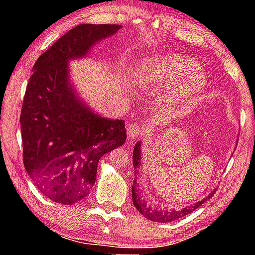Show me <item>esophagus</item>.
I'll list each match as a JSON object with an SVG mask.
<instances>
[{
  "label": "esophagus",
  "instance_id": "34e87169",
  "mask_svg": "<svg viewBox=\"0 0 255 255\" xmlns=\"http://www.w3.org/2000/svg\"><path fill=\"white\" fill-rule=\"evenodd\" d=\"M128 137L131 139V140H133V139L138 138L139 135L141 134V128L139 127L138 124H130L128 125Z\"/></svg>",
  "mask_w": 255,
  "mask_h": 255
}]
</instances>
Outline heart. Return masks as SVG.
Wrapping results in <instances>:
<instances>
[{
	"label": "heart",
	"instance_id": "obj_1",
	"mask_svg": "<svg viewBox=\"0 0 255 255\" xmlns=\"http://www.w3.org/2000/svg\"><path fill=\"white\" fill-rule=\"evenodd\" d=\"M135 79L145 88H163L158 102L167 108L189 102L208 85L205 69L193 58L176 53L145 59L135 69Z\"/></svg>",
	"mask_w": 255,
	"mask_h": 255
}]
</instances>
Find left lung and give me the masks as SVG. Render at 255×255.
Segmentation results:
<instances>
[{"label": "left lung", "mask_w": 255, "mask_h": 255, "mask_svg": "<svg viewBox=\"0 0 255 255\" xmlns=\"http://www.w3.org/2000/svg\"><path fill=\"white\" fill-rule=\"evenodd\" d=\"M141 145H142L141 141H137V144L134 145V148H133V155H132L133 161H132V163H133V168L135 173H137V170L140 168V165H141ZM215 193H216V189L212 190L207 197L202 198V200L196 202V203L193 205H189V207H184L183 209H181V210H175V209H158V208L152 207L151 204L145 201V198L141 197L140 193H139L137 189V180L134 179L133 186H132V201H133V205L135 207V209H137V210L140 212L145 218H147L152 222L168 223V222L176 221V219H179L181 217H184V216L189 215L190 212L196 210V209L198 207H201L205 201L210 200L212 195Z\"/></svg>", "instance_id": "8db88e82"}]
</instances>
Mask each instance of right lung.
<instances>
[{
    "label": "right lung",
    "instance_id": "add662e5",
    "mask_svg": "<svg viewBox=\"0 0 255 255\" xmlns=\"http://www.w3.org/2000/svg\"><path fill=\"white\" fill-rule=\"evenodd\" d=\"M117 24H80L37 59L20 113L23 162L45 196L61 204L87 197L97 163L127 139L123 120L97 114L80 97L69 61L117 33Z\"/></svg>",
    "mask_w": 255,
    "mask_h": 255
}]
</instances>
